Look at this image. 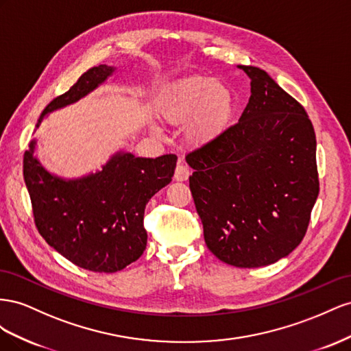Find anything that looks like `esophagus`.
<instances>
[{
	"label": "esophagus",
	"mask_w": 351,
	"mask_h": 351,
	"mask_svg": "<svg viewBox=\"0 0 351 351\" xmlns=\"http://www.w3.org/2000/svg\"><path fill=\"white\" fill-rule=\"evenodd\" d=\"M189 173H191V172H189V169L185 165H178L173 178H175V181H178V182H184L189 178Z\"/></svg>",
	"instance_id": "esophagus-1"
}]
</instances>
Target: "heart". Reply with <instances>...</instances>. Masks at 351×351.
<instances>
[{"label":"heart","instance_id":"heart-1","mask_svg":"<svg viewBox=\"0 0 351 351\" xmlns=\"http://www.w3.org/2000/svg\"><path fill=\"white\" fill-rule=\"evenodd\" d=\"M234 97L225 84L213 77L195 76L170 88L162 95L160 108L172 120L195 117L193 134L197 138L212 136L231 117Z\"/></svg>","mask_w":351,"mask_h":351}]
</instances>
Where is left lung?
<instances>
[{"mask_svg": "<svg viewBox=\"0 0 351 351\" xmlns=\"http://www.w3.org/2000/svg\"><path fill=\"white\" fill-rule=\"evenodd\" d=\"M238 69L252 86L238 123L185 160L210 252L231 266L260 267L304 238L319 194L316 135L303 106L269 73Z\"/></svg>", "mask_w": 351, "mask_h": 351, "instance_id": "8db88e82", "label": "left lung"}]
</instances>
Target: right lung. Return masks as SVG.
<instances>
[{"instance_id": "right-lung-1", "label": "right lung", "mask_w": 351, "mask_h": 351, "mask_svg": "<svg viewBox=\"0 0 351 351\" xmlns=\"http://www.w3.org/2000/svg\"><path fill=\"white\" fill-rule=\"evenodd\" d=\"M117 67L89 69L67 93L54 98L36 128L56 110L77 103L107 82ZM36 138L23 158V178L31 195L39 234L56 252L93 272H117L141 257L147 245L144 210L156 193L170 184L175 154L135 157L119 149L95 172L63 178L35 156Z\"/></svg>"}]
</instances>
